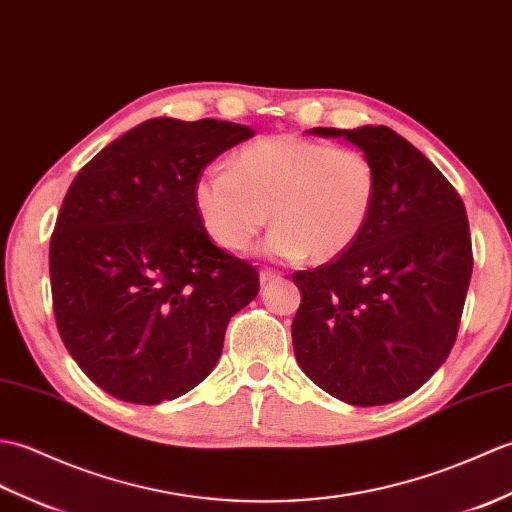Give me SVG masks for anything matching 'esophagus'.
Returning <instances> with one entry per match:
<instances>
[{
	"mask_svg": "<svg viewBox=\"0 0 512 512\" xmlns=\"http://www.w3.org/2000/svg\"><path fill=\"white\" fill-rule=\"evenodd\" d=\"M280 280V274L276 269H263L260 271V285H267V282H276Z\"/></svg>",
	"mask_w": 512,
	"mask_h": 512,
	"instance_id": "obj_1",
	"label": "esophagus"
}]
</instances>
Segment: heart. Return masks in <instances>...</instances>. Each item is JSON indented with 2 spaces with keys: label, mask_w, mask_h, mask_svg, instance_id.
<instances>
[{
  "label": "heart",
  "mask_w": 512,
  "mask_h": 512,
  "mask_svg": "<svg viewBox=\"0 0 512 512\" xmlns=\"http://www.w3.org/2000/svg\"><path fill=\"white\" fill-rule=\"evenodd\" d=\"M203 230L230 252H245L269 221L265 252L326 263L357 243L377 201L368 155L302 135H271L243 146L230 168H206L192 186Z\"/></svg>",
  "instance_id": "heart-1"
}]
</instances>
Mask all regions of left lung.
Wrapping results in <instances>:
<instances>
[{
	"label": "left lung",
	"mask_w": 512,
	"mask_h": 512,
	"mask_svg": "<svg viewBox=\"0 0 512 512\" xmlns=\"http://www.w3.org/2000/svg\"><path fill=\"white\" fill-rule=\"evenodd\" d=\"M377 170V201L357 243L331 263L298 271L293 352L335 399L372 407L401 401L453 348L473 254L467 210L447 177L390 127L326 129Z\"/></svg>",
	"instance_id": "left-lung-1"
}]
</instances>
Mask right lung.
I'll return each mask as SVG.
<instances>
[{
  "mask_svg": "<svg viewBox=\"0 0 512 512\" xmlns=\"http://www.w3.org/2000/svg\"><path fill=\"white\" fill-rule=\"evenodd\" d=\"M252 135L212 118L146 120L67 190L50 241L56 326L116 399L157 405L195 388L256 298V269L210 241L192 201L201 170Z\"/></svg>",
  "mask_w": 512,
  "mask_h": 512,
  "instance_id": "add662e5",
  "label": "right lung"
}]
</instances>
